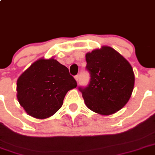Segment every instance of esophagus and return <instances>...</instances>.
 <instances>
[{
    "instance_id": "esophagus-1",
    "label": "esophagus",
    "mask_w": 155,
    "mask_h": 155,
    "mask_svg": "<svg viewBox=\"0 0 155 155\" xmlns=\"http://www.w3.org/2000/svg\"><path fill=\"white\" fill-rule=\"evenodd\" d=\"M75 79H76V82H79V76H78V75H76V76H75Z\"/></svg>"
}]
</instances>
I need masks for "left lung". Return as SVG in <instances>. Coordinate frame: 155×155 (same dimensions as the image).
<instances>
[{
	"mask_svg": "<svg viewBox=\"0 0 155 155\" xmlns=\"http://www.w3.org/2000/svg\"><path fill=\"white\" fill-rule=\"evenodd\" d=\"M90 81L79 87L85 104L91 110L110 115L128 102L134 87L135 76L130 63L108 46L85 55Z\"/></svg>",
	"mask_w": 155,
	"mask_h": 155,
	"instance_id": "obj_1",
	"label": "left lung"
}]
</instances>
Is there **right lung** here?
Segmentation results:
<instances>
[{
	"label": "right lung",
	"instance_id": "1",
	"mask_svg": "<svg viewBox=\"0 0 155 155\" xmlns=\"http://www.w3.org/2000/svg\"><path fill=\"white\" fill-rule=\"evenodd\" d=\"M76 85L67 67L53 58L40 59L18 79L17 99L28 115L45 119L61 107L67 91Z\"/></svg>",
	"mask_w": 155,
	"mask_h": 155
}]
</instances>
